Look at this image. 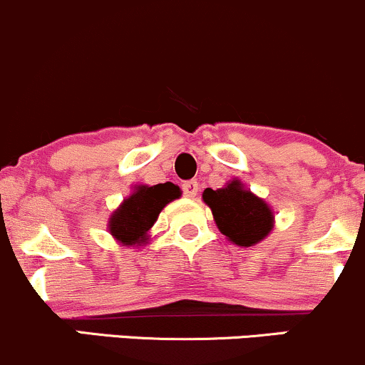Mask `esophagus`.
Masks as SVG:
<instances>
[{
  "instance_id": "34e87169",
  "label": "esophagus",
  "mask_w": 365,
  "mask_h": 365,
  "mask_svg": "<svg viewBox=\"0 0 365 365\" xmlns=\"http://www.w3.org/2000/svg\"><path fill=\"white\" fill-rule=\"evenodd\" d=\"M182 190L187 197H195V195H197V190H199V183L195 182V180H187V182H183Z\"/></svg>"
}]
</instances>
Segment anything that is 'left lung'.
<instances>
[{
    "label": "left lung",
    "mask_w": 365,
    "mask_h": 365,
    "mask_svg": "<svg viewBox=\"0 0 365 365\" xmlns=\"http://www.w3.org/2000/svg\"><path fill=\"white\" fill-rule=\"evenodd\" d=\"M202 199L211 207L220 232L237 246L250 247L265 239L274 227V215L265 201L234 180L223 189H206Z\"/></svg>",
    "instance_id": "1"
}]
</instances>
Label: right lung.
Returning a JSON list of instances; mask_svg holds the SVG:
<instances>
[{"instance_id":"add662e5","label":"right lung","mask_w":365,"mask_h":365,"mask_svg":"<svg viewBox=\"0 0 365 365\" xmlns=\"http://www.w3.org/2000/svg\"><path fill=\"white\" fill-rule=\"evenodd\" d=\"M178 195L180 189L171 182L154 187H138L112 215L110 234L126 246L143 241L147 230L154 225L163 207Z\"/></svg>"}]
</instances>
